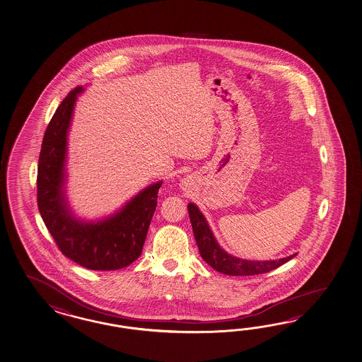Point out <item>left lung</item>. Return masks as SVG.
Returning <instances> with one entry per match:
<instances>
[{"instance_id":"left-lung-1","label":"left lung","mask_w":362,"mask_h":362,"mask_svg":"<svg viewBox=\"0 0 362 362\" xmlns=\"http://www.w3.org/2000/svg\"><path fill=\"white\" fill-rule=\"evenodd\" d=\"M188 214H189V220H191L194 239L199 247L200 255L205 260V263H208L213 269L218 271L221 274H229V276H254V274H267L272 269H276L277 267L285 264L286 262L291 260V257L297 255L294 254L279 260H265V262L243 260V259L234 257L233 255H229L228 252H225L218 246L203 213L199 211V208L194 204H188Z\"/></svg>"}]
</instances>
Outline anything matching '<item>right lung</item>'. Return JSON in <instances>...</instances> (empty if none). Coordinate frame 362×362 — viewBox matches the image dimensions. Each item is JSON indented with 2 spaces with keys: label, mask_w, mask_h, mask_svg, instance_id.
<instances>
[{
  "label": "right lung",
  "mask_w": 362,
  "mask_h": 362,
  "mask_svg": "<svg viewBox=\"0 0 362 362\" xmlns=\"http://www.w3.org/2000/svg\"><path fill=\"white\" fill-rule=\"evenodd\" d=\"M82 90L77 86L64 98L45 129L36 179L37 208L64 255L88 269L115 271L132 264L141 255L162 182L142 189L106 220L82 222L73 217L64 196V166L66 134Z\"/></svg>",
  "instance_id": "1"
}]
</instances>
